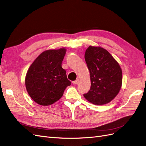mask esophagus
Masks as SVG:
<instances>
[{"label":"esophagus","instance_id":"esophagus-1","mask_svg":"<svg viewBox=\"0 0 146 146\" xmlns=\"http://www.w3.org/2000/svg\"><path fill=\"white\" fill-rule=\"evenodd\" d=\"M78 82H79V80H78V79H77V80H76L75 81H73L72 83L74 84V85H77V84L78 83Z\"/></svg>","mask_w":146,"mask_h":146}]
</instances>
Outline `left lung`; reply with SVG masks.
I'll use <instances>...</instances> for the list:
<instances>
[{
    "label": "left lung",
    "mask_w": 146,
    "mask_h": 146,
    "mask_svg": "<svg viewBox=\"0 0 146 146\" xmlns=\"http://www.w3.org/2000/svg\"><path fill=\"white\" fill-rule=\"evenodd\" d=\"M85 59L90 72L91 88L83 96L96 105L111 102L121 90L122 72L120 66L104 48L90 46Z\"/></svg>",
    "instance_id": "1"
}]
</instances>
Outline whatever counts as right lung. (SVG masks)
<instances>
[{
    "label": "right lung",
    "instance_id": "add662e5",
    "mask_svg": "<svg viewBox=\"0 0 146 146\" xmlns=\"http://www.w3.org/2000/svg\"><path fill=\"white\" fill-rule=\"evenodd\" d=\"M65 48L42 52L29 68L25 77V86L35 102L47 106L58 100L71 82L67 78L61 63Z\"/></svg>",
    "mask_w": 146,
    "mask_h": 146
}]
</instances>
